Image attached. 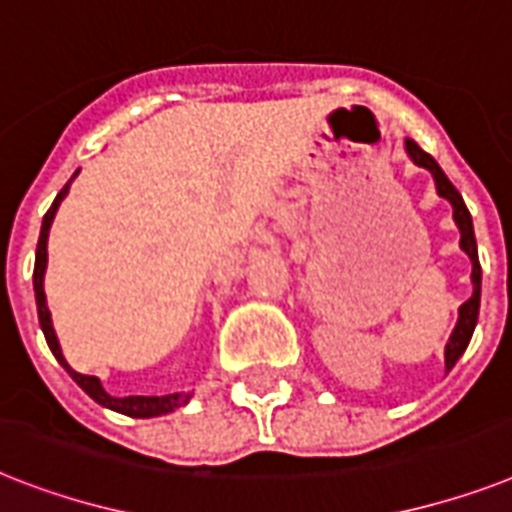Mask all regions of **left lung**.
<instances>
[{
	"instance_id": "left-lung-1",
	"label": "left lung",
	"mask_w": 512,
	"mask_h": 512,
	"mask_svg": "<svg viewBox=\"0 0 512 512\" xmlns=\"http://www.w3.org/2000/svg\"><path fill=\"white\" fill-rule=\"evenodd\" d=\"M405 152L407 157L418 165V168H426L434 176L436 184V194L442 199H447L452 205V220H455V226L460 231V249H463L468 260H471V284H473V294L465 299L463 305L458 310V323L452 328L450 342L444 347V365H447V371L455 368L460 357H463L465 347L471 342L473 328H476V321H479V305H481V265H479V249H476V236H473V220L471 213H468V207H465L463 197H460V191L450 184V178L444 176V170L439 168V162L429 155V152H423L413 139H405Z\"/></svg>"
}]
</instances>
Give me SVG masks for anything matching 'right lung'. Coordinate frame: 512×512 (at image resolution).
Here are the masks:
<instances>
[{
	"mask_svg": "<svg viewBox=\"0 0 512 512\" xmlns=\"http://www.w3.org/2000/svg\"><path fill=\"white\" fill-rule=\"evenodd\" d=\"M78 176V170L73 173V178ZM73 178H70L68 184L62 186V191L54 197L52 207L47 210L44 220H41V234H39V247H36V265H33V294H36V310H39V323L41 331H44V339H47L49 350L52 355L57 357V363L70 373V378L81 386L83 392L89 394L91 400L99 402L107 410H115V413L131 415V418H157V415H168L173 413L176 407L186 405L191 400V394L176 392V394H165V397H112V394L105 392V386L99 381L97 376H83V373L73 371L62 355V347L57 342V334H54L52 326V313H49L47 307V294H44V273H47V242H49V228H52V220L57 215V207L65 197H68L70 184H73Z\"/></svg>",
	"mask_w": 512,
	"mask_h": 512,
	"instance_id": "add662e5",
	"label": "right lung"
}]
</instances>
